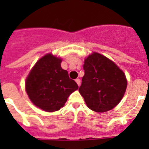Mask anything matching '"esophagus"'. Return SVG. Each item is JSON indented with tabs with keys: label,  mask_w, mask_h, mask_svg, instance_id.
I'll return each instance as SVG.
<instances>
[{
	"label": "esophagus",
	"mask_w": 149,
	"mask_h": 149,
	"mask_svg": "<svg viewBox=\"0 0 149 149\" xmlns=\"http://www.w3.org/2000/svg\"><path fill=\"white\" fill-rule=\"evenodd\" d=\"M76 82H77V84L78 86H79V85H80V79H79V78H78V79H76Z\"/></svg>",
	"instance_id": "esophagus-1"
}]
</instances>
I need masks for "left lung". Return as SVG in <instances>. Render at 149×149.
Masks as SVG:
<instances>
[{"instance_id": "left-lung-1", "label": "left lung", "mask_w": 149, "mask_h": 149, "mask_svg": "<svg viewBox=\"0 0 149 149\" xmlns=\"http://www.w3.org/2000/svg\"><path fill=\"white\" fill-rule=\"evenodd\" d=\"M84 70L79 91L89 108L102 113L115 107L127 88V79L122 70L97 52H93L85 59Z\"/></svg>"}]
</instances>
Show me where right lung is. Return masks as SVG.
<instances>
[{"label":"right lung","instance_id":"1","mask_svg":"<svg viewBox=\"0 0 149 149\" xmlns=\"http://www.w3.org/2000/svg\"><path fill=\"white\" fill-rule=\"evenodd\" d=\"M62 59L51 53L41 58L29 72L25 89L36 107L47 112L58 111L78 85L61 67Z\"/></svg>","mask_w":149,"mask_h":149}]
</instances>
